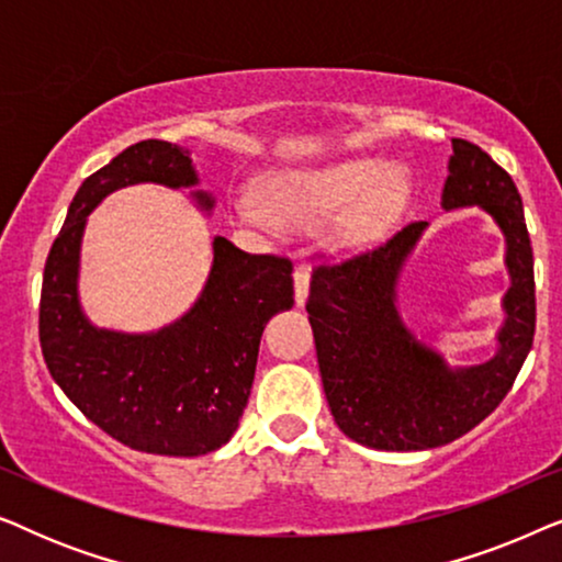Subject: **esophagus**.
Masks as SVG:
<instances>
[{
    "mask_svg": "<svg viewBox=\"0 0 562 562\" xmlns=\"http://www.w3.org/2000/svg\"><path fill=\"white\" fill-rule=\"evenodd\" d=\"M306 296H310V273L304 268H299L294 273V302L296 306L306 304Z\"/></svg>",
    "mask_w": 562,
    "mask_h": 562,
    "instance_id": "obj_1",
    "label": "esophagus"
}]
</instances>
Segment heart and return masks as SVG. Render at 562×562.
Instances as JSON below:
<instances>
[{
	"label": "heart",
	"mask_w": 562,
	"mask_h": 562,
	"mask_svg": "<svg viewBox=\"0 0 562 562\" xmlns=\"http://www.w3.org/2000/svg\"><path fill=\"white\" fill-rule=\"evenodd\" d=\"M414 196L412 168L386 158H345L319 168L276 171L260 183V199L243 196L233 217L243 225L312 229L342 214L335 243L360 250L379 243L398 225Z\"/></svg>",
	"instance_id": "b5f03b06"
}]
</instances>
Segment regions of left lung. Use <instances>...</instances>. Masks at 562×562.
I'll return each instance as SVG.
<instances>
[{"label": "left lung", "instance_id": "1", "mask_svg": "<svg viewBox=\"0 0 562 562\" xmlns=\"http://www.w3.org/2000/svg\"><path fill=\"white\" fill-rule=\"evenodd\" d=\"M440 206H479L506 243L504 322L496 352L483 363L450 366L398 312V281L427 222H412L383 248L312 276L306 312L322 386L337 427L366 448L432 450L471 432L509 394L532 348L535 260L512 176L479 145L456 137Z\"/></svg>", "mask_w": 562, "mask_h": 562}]
</instances>
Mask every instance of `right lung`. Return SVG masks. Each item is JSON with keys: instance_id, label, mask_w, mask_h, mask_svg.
<instances>
[{"instance_id": "1", "label": "right lung", "mask_w": 562, "mask_h": 562, "mask_svg": "<svg viewBox=\"0 0 562 562\" xmlns=\"http://www.w3.org/2000/svg\"><path fill=\"white\" fill-rule=\"evenodd\" d=\"M135 183L189 189L199 210H214V196L199 189L191 150L181 145L135 143L91 173L45 260L43 358L83 417L117 442L153 456H206L240 425L268 319L294 306L291 263L248 256L217 235L204 286L179 319L150 333L97 327L79 294L83 229L106 196Z\"/></svg>"}]
</instances>
